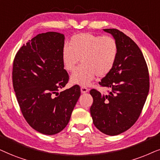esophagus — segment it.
Returning a JSON list of instances; mask_svg holds the SVG:
<instances>
[{
    "instance_id": "1",
    "label": "esophagus",
    "mask_w": 160,
    "mask_h": 160,
    "mask_svg": "<svg viewBox=\"0 0 160 160\" xmlns=\"http://www.w3.org/2000/svg\"><path fill=\"white\" fill-rule=\"evenodd\" d=\"M80 91H81L82 93H85L86 92H88V89L86 87H84V86H82V87H81V88H80Z\"/></svg>"
}]
</instances>
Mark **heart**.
<instances>
[{
	"label": "heart",
	"mask_w": 160,
	"mask_h": 160,
	"mask_svg": "<svg viewBox=\"0 0 160 160\" xmlns=\"http://www.w3.org/2000/svg\"><path fill=\"white\" fill-rule=\"evenodd\" d=\"M118 47L114 38L83 33L74 35L69 46L62 50L61 59L67 72H72L79 61L78 67L70 78L74 85L88 86L96 76L104 78L111 72L118 56Z\"/></svg>",
	"instance_id": "obj_1"
}]
</instances>
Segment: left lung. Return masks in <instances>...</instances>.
<instances>
[{
  "label": "left lung",
  "mask_w": 160,
  "mask_h": 160,
  "mask_svg": "<svg viewBox=\"0 0 160 160\" xmlns=\"http://www.w3.org/2000/svg\"><path fill=\"white\" fill-rule=\"evenodd\" d=\"M103 30L116 39L118 56L111 72L99 82L108 93L90 91L93 99L90 112L94 126L113 136L127 131L139 118L149 91V75L143 55L132 39L117 29Z\"/></svg>",
  "instance_id": "obj_1"
}]
</instances>
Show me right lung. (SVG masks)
<instances>
[{
    "label": "right lung",
    "instance_id": "obj_1",
    "mask_svg": "<svg viewBox=\"0 0 160 160\" xmlns=\"http://www.w3.org/2000/svg\"><path fill=\"white\" fill-rule=\"evenodd\" d=\"M64 39L57 32L38 34L23 44L13 63L12 82L21 111L30 126L44 135L67 127L80 96L78 85L58 92L69 80L61 59Z\"/></svg>",
    "mask_w": 160,
    "mask_h": 160
}]
</instances>
